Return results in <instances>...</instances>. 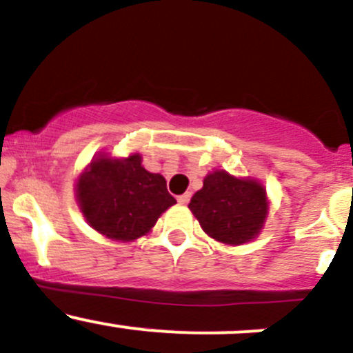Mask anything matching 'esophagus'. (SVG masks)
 <instances>
[{"mask_svg":"<svg viewBox=\"0 0 353 353\" xmlns=\"http://www.w3.org/2000/svg\"><path fill=\"white\" fill-rule=\"evenodd\" d=\"M190 199H191L190 193H184V194H181V196H177V201H179L181 205H188V203H190Z\"/></svg>","mask_w":353,"mask_h":353,"instance_id":"1","label":"esophagus"}]
</instances>
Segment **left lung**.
I'll return each instance as SVG.
<instances>
[{"label":"left lung","mask_w":353,"mask_h":353,"mask_svg":"<svg viewBox=\"0 0 353 353\" xmlns=\"http://www.w3.org/2000/svg\"><path fill=\"white\" fill-rule=\"evenodd\" d=\"M190 210L210 237L239 245L261 232L268 215V199L258 181L237 179L225 170H213L191 198Z\"/></svg>","instance_id":"obj_1"}]
</instances>
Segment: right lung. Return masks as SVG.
Listing matches in <instances>:
<instances>
[{
    "mask_svg": "<svg viewBox=\"0 0 353 353\" xmlns=\"http://www.w3.org/2000/svg\"><path fill=\"white\" fill-rule=\"evenodd\" d=\"M77 199L88 225L114 241L138 239L176 203L163 176L141 165V155L92 160L77 183Z\"/></svg>",
    "mask_w": 353,
    "mask_h": 353,
    "instance_id": "1",
    "label": "right lung"
}]
</instances>
